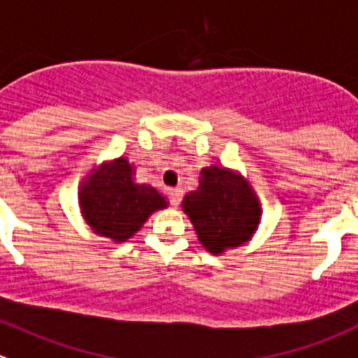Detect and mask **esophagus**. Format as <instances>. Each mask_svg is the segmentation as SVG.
Instances as JSON below:
<instances>
[{"instance_id":"obj_1","label":"esophagus","mask_w":358,"mask_h":358,"mask_svg":"<svg viewBox=\"0 0 358 358\" xmlns=\"http://www.w3.org/2000/svg\"><path fill=\"white\" fill-rule=\"evenodd\" d=\"M167 196H169L171 205L178 207L180 201H182V191H180V189H167Z\"/></svg>"}]
</instances>
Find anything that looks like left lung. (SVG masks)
Instances as JSON below:
<instances>
[{
  "instance_id": "obj_1",
  "label": "left lung",
  "mask_w": 358,
  "mask_h": 358,
  "mask_svg": "<svg viewBox=\"0 0 358 358\" xmlns=\"http://www.w3.org/2000/svg\"><path fill=\"white\" fill-rule=\"evenodd\" d=\"M196 192L183 199V210L194 224L199 243L212 253L241 246L260 221V205L250 185L221 167L201 173Z\"/></svg>"
}]
</instances>
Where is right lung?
<instances>
[{"label": "right lung", "instance_id": "1", "mask_svg": "<svg viewBox=\"0 0 358 358\" xmlns=\"http://www.w3.org/2000/svg\"><path fill=\"white\" fill-rule=\"evenodd\" d=\"M127 159L101 167L80 192L85 221L99 235L114 241L130 239L151 215L167 201L148 183H134Z\"/></svg>", "mask_w": 358, "mask_h": 358}]
</instances>
